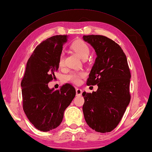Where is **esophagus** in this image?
Masks as SVG:
<instances>
[{
  "label": "esophagus",
  "mask_w": 152,
  "mask_h": 152,
  "mask_svg": "<svg viewBox=\"0 0 152 152\" xmlns=\"http://www.w3.org/2000/svg\"><path fill=\"white\" fill-rule=\"evenodd\" d=\"M82 93V91L80 89L77 88L76 89V96H81Z\"/></svg>",
  "instance_id": "esophagus-1"
}]
</instances>
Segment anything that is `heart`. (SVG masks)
Returning a JSON list of instances; mask_svg holds the SVG:
<instances>
[{
    "mask_svg": "<svg viewBox=\"0 0 152 152\" xmlns=\"http://www.w3.org/2000/svg\"><path fill=\"white\" fill-rule=\"evenodd\" d=\"M71 48L79 55V56L82 58H87L88 57L90 50L89 48L83 40H79L73 42L71 45ZM64 64V56L62 53L59 58V65L62 66ZM86 76V73L84 72H73L70 73L67 76V79L68 80L72 82V83L76 84H80L81 82L82 78H84Z\"/></svg>",
    "mask_w": 152,
    "mask_h": 152,
    "instance_id": "b5f03b06",
    "label": "heart"
}]
</instances>
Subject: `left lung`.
<instances>
[{"mask_svg": "<svg viewBox=\"0 0 152 152\" xmlns=\"http://www.w3.org/2000/svg\"><path fill=\"white\" fill-rule=\"evenodd\" d=\"M83 39L97 56L87 85L98 86L96 92L82 93L85 120L96 132H110L121 121L131 100L127 58L120 45L107 37L84 35Z\"/></svg>", "mask_w": 152, "mask_h": 152, "instance_id": "obj_1", "label": "left lung"}]
</instances>
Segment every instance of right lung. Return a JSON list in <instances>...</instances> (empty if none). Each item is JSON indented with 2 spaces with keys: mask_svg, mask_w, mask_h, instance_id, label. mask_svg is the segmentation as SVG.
<instances>
[{
  "mask_svg": "<svg viewBox=\"0 0 152 152\" xmlns=\"http://www.w3.org/2000/svg\"><path fill=\"white\" fill-rule=\"evenodd\" d=\"M67 38V35H55L39 44L27 62L21 80L24 112L34 126L43 132L60 125L64 112L75 96L71 84L56 91L48 87L59 68V58Z\"/></svg>",
  "mask_w": 152,
  "mask_h": 152,
  "instance_id": "1",
  "label": "right lung"
}]
</instances>
